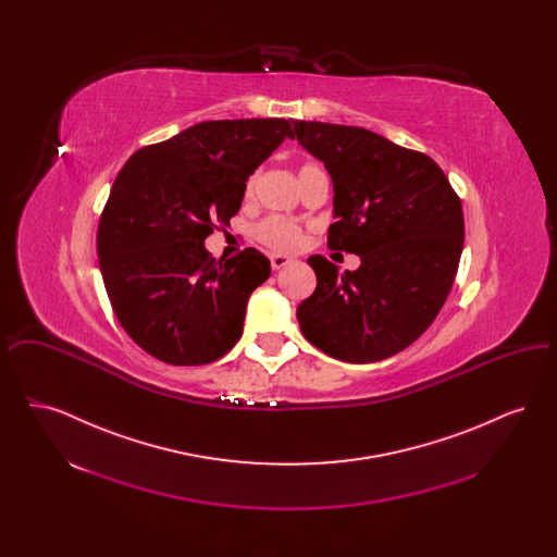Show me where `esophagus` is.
I'll return each mask as SVG.
<instances>
[{
  "instance_id": "34e87169",
  "label": "esophagus",
  "mask_w": 557,
  "mask_h": 557,
  "mask_svg": "<svg viewBox=\"0 0 557 557\" xmlns=\"http://www.w3.org/2000/svg\"><path fill=\"white\" fill-rule=\"evenodd\" d=\"M292 259L284 257V255H271V267L277 271L282 267L290 265Z\"/></svg>"
}]
</instances>
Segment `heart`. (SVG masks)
I'll return each instance as SVG.
<instances>
[{
	"instance_id": "obj_1",
	"label": "heart",
	"mask_w": 557,
	"mask_h": 557,
	"mask_svg": "<svg viewBox=\"0 0 557 557\" xmlns=\"http://www.w3.org/2000/svg\"><path fill=\"white\" fill-rule=\"evenodd\" d=\"M315 169H319L318 164L307 162V164L300 166V173H298V175L305 177L307 173H311V171H315ZM255 187H257V175H250L248 182H246V196H250V194L255 191ZM255 236H257V239H259L261 244H265L267 248H271V250L292 252V250H296V248L300 246V242H302V230H300V225H298L296 221H292L288 216L269 214L263 221L257 223Z\"/></svg>"
}]
</instances>
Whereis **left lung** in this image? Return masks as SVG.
Segmentation results:
<instances>
[{"mask_svg": "<svg viewBox=\"0 0 557 557\" xmlns=\"http://www.w3.org/2000/svg\"><path fill=\"white\" fill-rule=\"evenodd\" d=\"M294 135L334 184L330 250L361 259L341 273L309 257L318 288L296 309L300 330L338 361L388 359L424 334L449 296L463 250L461 200L434 160L370 129L296 121Z\"/></svg>", "mask_w": 557, "mask_h": 557, "instance_id": "left-lung-1", "label": "left lung"}]
</instances>
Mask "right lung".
Masks as SVG:
<instances>
[{
	"instance_id": "add662e5",
	"label": "right lung",
	"mask_w": 557,
	"mask_h": 557,
	"mask_svg": "<svg viewBox=\"0 0 557 557\" xmlns=\"http://www.w3.org/2000/svg\"><path fill=\"white\" fill-rule=\"evenodd\" d=\"M294 123L205 121L137 150L119 171L98 225L100 271L116 319L148 355L205 366L238 343L271 263L255 248L216 263L205 239L230 225L246 180Z\"/></svg>"
}]
</instances>
